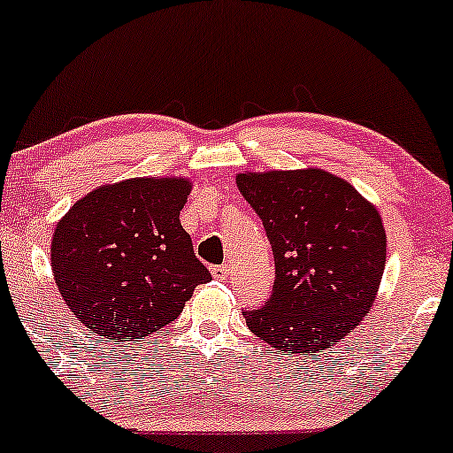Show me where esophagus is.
Wrapping results in <instances>:
<instances>
[{
  "label": "esophagus",
  "instance_id": "34e87169",
  "mask_svg": "<svg viewBox=\"0 0 453 453\" xmlns=\"http://www.w3.org/2000/svg\"><path fill=\"white\" fill-rule=\"evenodd\" d=\"M212 276L216 278V280H226V276H228V265H226V264L214 265V268H212Z\"/></svg>",
  "mask_w": 453,
  "mask_h": 453
}]
</instances>
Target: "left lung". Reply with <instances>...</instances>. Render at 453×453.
Listing matches in <instances>:
<instances>
[{
    "label": "left lung",
    "instance_id": "left-lung-1",
    "mask_svg": "<svg viewBox=\"0 0 453 453\" xmlns=\"http://www.w3.org/2000/svg\"><path fill=\"white\" fill-rule=\"evenodd\" d=\"M241 194L268 234L270 299L243 311L247 327L284 352H321L373 305L386 268L381 216L344 179L321 169L243 173Z\"/></svg>",
    "mask_w": 453,
    "mask_h": 453
}]
</instances>
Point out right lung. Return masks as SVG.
<instances>
[{
  "instance_id": "1",
  "label": "right lung",
  "mask_w": 453,
  "mask_h": 453,
  "mask_svg": "<svg viewBox=\"0 0 453 453\" xmlns=\"http://www.w3.org/2000/svg\"><path fill=\"white\" fill-rule=\"evenodd\" d=\"M191 185L129 179L73 203L51 241L53 278L65 305L113 342L169 326L210 272L179 220Z\"/></svg>"
}]
</instances>
